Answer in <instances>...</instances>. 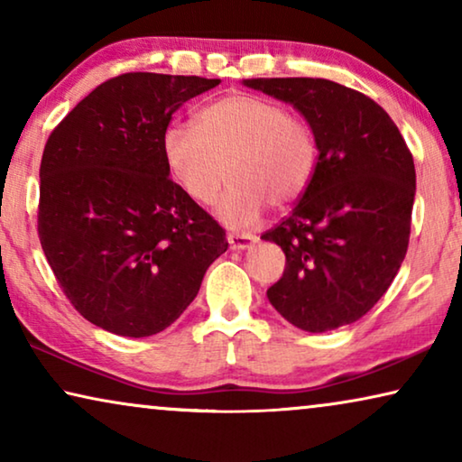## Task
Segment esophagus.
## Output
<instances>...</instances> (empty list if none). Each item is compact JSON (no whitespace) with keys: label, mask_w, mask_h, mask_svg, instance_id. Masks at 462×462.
I'll use <instances>...</instances> for the list:
<instances>
[{"label":"esophagus","mask_w":462,"mask_h":462,"mask_svg":"<svg viewBox=\"0 0 462 462\" xmlns=\"http://www.w3.org/2000/svg\"><path fill=\"white\" fill-rule=\"evenodd\" d=\"M226 242L233 247V250H245V247H252L254 242H256V237L254 236H245V233H231L229 237H226Z\"/></svg>","instance_id":"1"}]
</instances>
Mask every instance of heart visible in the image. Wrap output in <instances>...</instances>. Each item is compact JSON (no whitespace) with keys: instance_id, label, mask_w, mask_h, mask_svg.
Masks as SVG:
<instances>
[{"instance_id":"obj_1","label":"heart","mask_w":462,"mask_h":462,"mask_svg":"<svg viewBox=\"0 0 462 462\" xmlns=\"http://www.w3.org/2000/svg\"><path fill=\"white\" fill-rule=\"evenodd\" d=\"M166 169L199 206L218 198L229 166L231 187L217 217L231 229L263 218L266 204L290 206L310 185L319 162L314 129L269 97H220L198 112L196 129L171 125L162 135Z\"/></svg>"}]
</instances>
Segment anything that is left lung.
Segmentation results:
<instances>
[{"label": "left lung", "instance_id": "8db88e82", "mask_svg": "<svg viewBox=\"0 0 462 462\" xmlns=\"http://www.w3.org/2000/svg\"><path fill=\"white\" fill-rule=\"evenodd\" d=\"M291 104L314 129L319 162L290 215L263 233L285 254L266 290L275 310L310 333L365 317L409 250L417 189L412 153L390 115L365 93L327 79H245Z\"/></svg>", "mask_w": 462, "mask_h": 462}]
</instances>
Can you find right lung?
<instances>
[{"mask_svg":"<svg viewBox=\"0 0 462 462\" xmlns=\"http://www.w3.org/2000/svg\"><path fill=\"white\" fill-rule=\"evenodd\" d=\"M218 83L126 72L81 99L45 143L39 242L70 304L106 331H164L229 245L162 156L172 115Z\"/></svg>","mask_w":462,"mask_h":462,"instance_id":"add662e5","label":"right lung"}]
</instances>
